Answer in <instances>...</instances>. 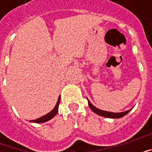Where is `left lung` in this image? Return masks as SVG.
Returning a JSON list of instances; mask_svg holds the SVG:
<instances>
[{
	"instance_id": "left-lung-1",
	"label": "left lung",
	"mask_w": 152,
	"mask_h": 152,
	"mask_svg": "<svg viewBox=\"0 0 152 152\" xmlns=\"http://www.w3.org/2000/svg\"><path fill=\"white\" fill-rule=\"evenodd\" d=\"M88 103H89V107L91 108L93 112H95L96 114L99 115L101 116H104V117H107V118H121L122 116H124L125 115L129 112L130 110L129 111H126V112H118V113H114V112H106V111H102V110H100V109H98L97 107H95L93 105L91 102L88 101Z\"/></svg>"
}]
</instances>
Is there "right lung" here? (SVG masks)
Returning a JSON list of instances; mask_svg holds the SVG:
<instances>
[{
  "label": "right lung",
  "instance_id": "1",
  "mask_svg": "<svg viewBox=\"0 0 152 152\" xmlns=\"http://www.w3.org/2000/svg\"><path fill=\"white\" fill-rule=\"evenodd\" d=\"M60 102V96L58 99V102H57L56 105L54 107V108L50 112H49L48 114H46L45 115H44L42 117L39 118V119H37V120H34V121H31V122H35V123H43V122H45V121H48L51 120L52 118L54 117V115H56V114L58 113V105H59Z\"/></svg>",
  "mask_w": 152,
  "mask_h": 152
}]
</instances>
